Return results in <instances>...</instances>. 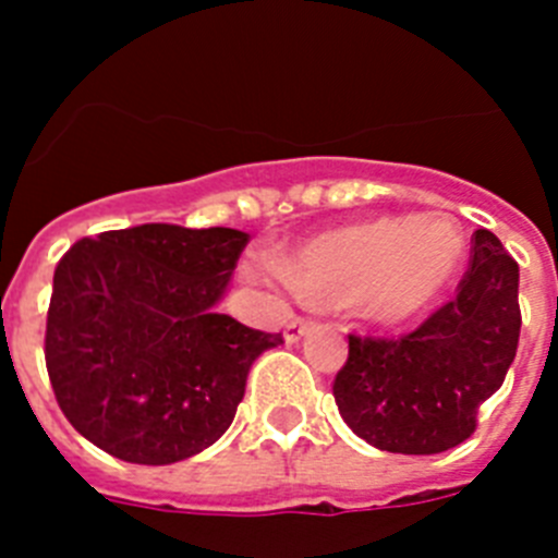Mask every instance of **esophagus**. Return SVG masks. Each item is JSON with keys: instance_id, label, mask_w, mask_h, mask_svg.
I'll use <instances>...</instances> for the list:
<instances>
[{"instance_id": "esophagus-1", "label": "esophagus", "mask_w": 558, "mask_h": 558, "mask_svg": "<svg viewBox=\"0 0 558 558\" xmlns=\"http://www.w3.org/2000/svg\"><path fill=\"white\" fill-rule=\"evenodd\" d=\"M313 318H302V315H295V318H290L288 329H284V338H288V343H295V340L302 338L304 332H307L310 327H313Z\"/></svg>"}]
</instances>
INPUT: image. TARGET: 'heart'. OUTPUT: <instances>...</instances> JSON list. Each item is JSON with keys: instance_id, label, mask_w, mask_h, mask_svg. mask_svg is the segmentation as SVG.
<instances>
[{"instance_id": "1", "label": "heart", "mask_w": 558, "mask_h": 558, "mask_svg": "<svg viewBox=\"0 0 558 558\" xmlns=\"http://www.w3.org/2000/svg\"><path fill=\"white\" fill-rule=\"evenodd\" d=\"M463 256L466 240L450 215H386L310 236L284 263V276L310 302L399 324L433 304Z\"/></svg>"}]
</instances>
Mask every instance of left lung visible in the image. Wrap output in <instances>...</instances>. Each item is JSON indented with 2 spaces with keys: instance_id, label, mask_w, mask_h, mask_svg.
<instances>
[{
  "instance_id": "8db88e82",
  "label": "left lung",
  "mask_w": 558,
  "mask_h": 558,
  "mask_svg": "<svg viewBox=\"0 0 558 558\" xmlns=\"http://www.w3.org/2000/svg\"><path fill=\"white\" fill-rule=\"evenodd\" d=\"M517 288L511 254L489 229H477L452 302L402 338L349 335V357L332 383L343 422L377 450L402 456L466 441L517 354Z\"/></svg>"
}]
</instances>
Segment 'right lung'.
<instances>
[{
    "instance_id": "obj_1",
    "label": "right lung",
    "mask_w": 558,
    "mask_h": 558,
    "mask_svg": "<svg viewBox=\"0 0 558 558\" xmlns=\"http://www.w3.org/2000/svg\"><path fill=\"white\" fill-rule=\"evenodd\" d=\"M248 234L145 223L77 240L56 268L47 374L69 425L128 463H175L234 418L251 363L279 347L215 313Z\"/></svg>"
}]
</instances>
